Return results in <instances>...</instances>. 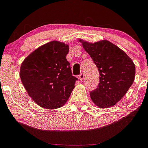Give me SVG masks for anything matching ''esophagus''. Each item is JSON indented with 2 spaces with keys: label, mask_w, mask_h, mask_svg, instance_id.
Segmentation results:
<instances>
[{
  "label": "esophagus",
  "mask_w": 148,
  "mask_h": 148,
  "mask_svg": "<svg viewBox=\"0 0 148 148\" xmlns=\"http://www.w3.org/2000/svg\"><path fill=\"white\" fill-rule=\"evenodd\" d=\"M78 77H79V79L80 81H82V80L84 79V74L83 73H82V74H80Z\"/></svg>",
  "instance_id": "obj_1"
}]
</instances>
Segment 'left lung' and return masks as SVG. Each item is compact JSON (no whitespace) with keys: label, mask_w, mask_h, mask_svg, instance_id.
Here are the masks:
<instances>
[{"label":"left lung","mask_w":148,"mask_h":148,"mask_svg":"<svg viewBox=\"0 0 148 148\" xmlns=\"http://www.w3.org/2000/svg\"><path fill=\"white\" fill-rule=\"evenodd\" d=\"M99 73V83L90 92L92 102L100 108L114 105L125 96L134 82L135 66L118 46L108 41L92 44L80 40Z\"/></svg>","instance_id":"left-lung-1"}]
</instances>
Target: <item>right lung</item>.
Listing matches in <instances>:
<instances>
[{
	"label": "right lung",
	"instance_id": "1",
	"mask_svg": "<svg viewBox=\"0 0 148 148\" xmlns=\"http://www.w3.org/2000/svg\"><path fill=\"white\" fill-rule=\"evenodd\" d=\"M69 46L53 41L40 46L24 59L20 77L28 95L37 104L56 109L66 102L78 79L66 60Z\"/></svg>",
	"mask_w": 148,
	"mask_h": 148
}]
</instances>
